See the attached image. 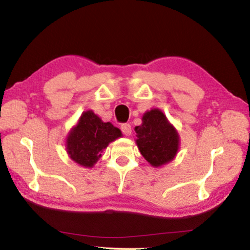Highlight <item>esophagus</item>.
Segmentation results:
<instances>
[{
    "instance_id": "34e87169",
    "label": "esophagus",
    "mask_w": 250,
    "mask_h": 250,
    "mask_svg": "<svg viewBox=\"0 0 250 250\" xmlns=\"http://www.w3.org/2000/svg\"><path fill=\"white\" fill-rule=\"evenodd\" d=\"M121 130H122V132H124L125 136H130V135H131V132H132L131 125H130L129 124L121 125Z\"/></svg>"
}]
</instances>
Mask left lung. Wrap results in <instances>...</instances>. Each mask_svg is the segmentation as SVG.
<instances>
[{
	"mask_svg": "<svg viewBox=\"0 0 250 250\" xmlns=\"http://www.w3.org/2000/svg\"><path fill=\"white\" fill-rule=\"evenodd\" d=\"M135 130L137 146L153 167H161L173 160L179 148V136L160 110L146 112L143 125Z\"/></svg>",
	"mask_w": 250,
	"mask_h": 250,
	"instance_id": "8db88e82",
	"label": "left lung"
}]
</instances>
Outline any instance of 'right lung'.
Segmentation results:
<instances>
[{
	"label": "right lung",
	"mask_w": 250,
	"mask_h": 250,
	"mask_svg": "<svg viewBox=\"0 0 250 250\" xmlns=\"http://www.w3.org/2000/svg\"><path fill=\"white\" fill-rule=\"evenodd\" d=\"M120 136L121 131L113 125L103 122L93 111H86L70 132L66 150L76 163L91 167L108 144Z\"/></svg>",
	"instance_id": "add662e5"
}]
</instances>
